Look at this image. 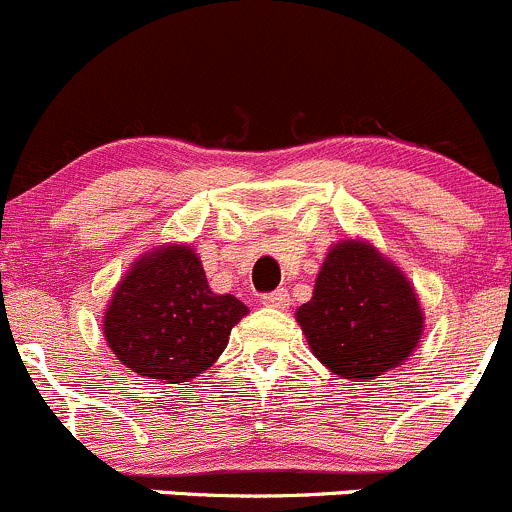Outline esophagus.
<instances>
[{
	"mask_svg": "<svg viewBox=\"0 0 512 512\" xmlns=\"http://www.w3.org/2000/svg\"><path fill=\"white\" fill-rule=\"evenodd\" d=\"M288 301H291V298H288L286 288H278V291L266 293V296L261 298L263 306H268V308H288Z\"/></svg>",
	"mask_w": 512,
	"mask_h": 512,
	"instance_id": "esophagus-1",
	"label": "esophagus"
}]
</instances>
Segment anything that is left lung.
Masks as SVG:
<instances>
[{
    "label": "left lung",
    "mask_w": 512,
    "mask_h": 512,
    "mask_svg": "<svg viewBox=\"0 0 512 512\" xmlns=\"http://www.w3.org/2000/svg\"><path fill=\"white\" fill-rule=\"evenodd\" d=\"M296 321L313 356L351 381H373L403 366L423 336V308L411 281L363 239L331 246Z\"/></svg>",
    "instance_id": "obj_1"
}]
</instances>
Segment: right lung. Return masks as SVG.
Masks as SVG:
<instances>
[{"label":"right lung","mask_w":512,"mask_h":512,"mask_svg":"<svg viewBox=\"0 0 512 512\" xmlns=\"http://www.w3.org/2000/svg\"><path fill=\"white\" fill-rule=\"evenodd\" d=\"M249 308L214 293L191 246L169 244L136 258L104 313V338L129 371L189 383L216 363Z\"/></svg>","instance_id":"add662e5"}]
</instances>
